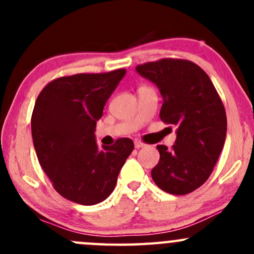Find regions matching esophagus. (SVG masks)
<instances>
[{
    "label": "esophagus",
    "instance_id": "obj_1",
    "mask_svg": "<svg viewBox=\"0 0 254 254\" xmlns=\"http://www.w3.org/2000/svg\"><path fill=\"white\" fill-rule=\"evenodd\" d=\"M134 145H135V148H141V147H145L146 143L142 142L141 140H135Z\"/></svg>",
    "mask_w": 254,
    "mask_h": 254
}]
</instances>
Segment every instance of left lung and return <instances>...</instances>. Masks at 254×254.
Returning <instances> with one entry per match:
<instances>
[{
	"instance_id": "left-lung-1",
	"label": "left lung",
	"mask_w": 254,
	"mask_h": 254,
	"mask_svg": "<svg viewBox=\"0 0 254 254\" xmlns=\"http://www.w3.org/2000/svg\"><path fill=\"white\" fill-rule=\"evenodd\" d=\"M162 94L160 118L177 127L175 145H157L160 161L151 171L158 188L186 195L211 175L226 139L225 107L211 79L196 64L161 59L136 66Z\"/></svg>"
}]
</instances>
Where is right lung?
Wrapping results in <instances>:
<instances>
[{
	"label": "right lung",
	"mask_w": 254,
	"mask_h": 254,
	"mask_svg": "<svg viewBox=\"0 0 254 254\" xmlns=\"http://www.w3.org/2000/svg\"><path fill=\"white\" fill-rule=\"evenodd\" d=\"M125 73L119 68L59 77L35 101L32 136L38 161L55 190L67 200L94 205L108 198L134 150L127 137L98 148L94 136L97 120Z\"/></svg>",
	"instance_id": "1"
}]
</instances>
